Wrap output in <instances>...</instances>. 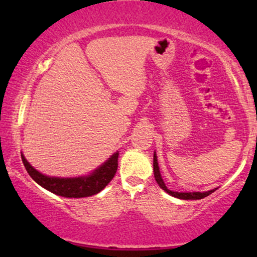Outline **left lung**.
I'll list each match as a JSON object with an SVG mask.
<instances>
[{
    "mask_svg": "<svg viewBox=\"0 0 257 257\" xmlns=\"http://www.w3.org/2000/svg\"><path fill=\"white\" fill-rule=\"evenodd\" d=\"M153 174H155V179L156 181H157V184L159 185V187L163 188V190L166 191L167 193H169L170 196L176 197V198L179 199H186V200L202 199L204 198V197L209 196V194H211L215 190H216V188H215V190H210L208 191V192H174V191H170L169 188H167V186L164 184L163 179H162L161 176V173H159V167H158L157 156H156V153L153 155Z\"/></svg>",
    "mask_w": 257,
    "mask_h": 257,
    "instance_id": "1",
    "label": "left lung"
}]
</instances>
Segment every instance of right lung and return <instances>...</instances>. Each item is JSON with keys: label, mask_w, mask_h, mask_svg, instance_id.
I'll return each mask as SVG.
<instances>
[{"label": "right lung", "mask_w": 257, "mask_h": 257, "mask_svg": "<svg viewBox=\"0 0 257 257\" xmlns=\"http://www.w3.org/2000/svg\"><path fill=\"white\" fill-rule=\"evenodd\" d=\"M22 159L29 175L38 185L51 191L52 193L66 197V198H83V197L94 196V194L99 193L113 179L117 168H118V152H116L113 156H111V158H108L107 162H105L101 167L94 170L88 176L72 179L49 178V176L43 175V174L38 173L36 169H34L23 155Z\"/></svg>", "instance_id": "1"}]
</instances>
